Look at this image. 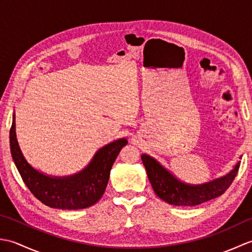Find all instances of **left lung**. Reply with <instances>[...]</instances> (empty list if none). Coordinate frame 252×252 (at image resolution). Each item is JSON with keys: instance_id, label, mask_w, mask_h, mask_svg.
<instances>
[{"instance_id": "obj_1", "label": "left lung", "mask_w": 252, "mask_h": 252, "mask_svg": "<svg viewBox=\"0 0 252 252\" xmlns=\"http://www.w3.org/2000/svg\"><path fill=\"white\" fill-rule=\"evenodd\" d=\"M148 180L160 199L174 206H196L215 199L225 192L236 176L239 162L226 176L202 185H187L176 180L162 165L148 155H142Z\"/></svg>"}]
</instances>
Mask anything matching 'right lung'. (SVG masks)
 <instances>
[{"instance_id":"right-lung-1","label":"right lung","mask_w":252,"mask_h":252,"mask_svg":"<svg viewBox=\"0 0 252 252\" xmlns=\"http://www.w3.org/2000/svg\"><path fill=\"white\" fill-rule=\"evenodd\" d=\"M127 141L121 138L96 153L87 168L71 176L53 178L40 173L26 161L15 132V115L9 131L10 153L18 172L33 196L45 206L77 210L93 206L106 189L112 164Z\"/></svg>"}]
</instances>
